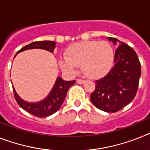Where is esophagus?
Segmentation results:
<instances>
[{"label": "esophagus", "mask_w": 150, "mask_h": 150, "mask_svg": "<svg viewBox=\"0 0 150 150\" xmlns=\"http://www.w3.org/2000/svg\"><path fill=\"white\" fill-rule=\"evenodd\" d=\"M76 81H77V83H79V84H83V83L85 82V80H83V79H78L77 80H76Z\"/></svg>", "instance_id": "1"}]
</instances>
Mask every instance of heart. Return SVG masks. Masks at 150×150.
Returning a JSON list of instances; mask_svg holds the SVG:
<instances>
[{"mask_svg": "<svg viewBox=\"0 0 150 150\" xmlns=\"http://www.w3.org/2000/svg\"><path fill=\"white\" fill-rule=\"evenodd\" d=\"M114 62V50L107 41H85L71 45L65 52V58L59 60L60 67L69 73H75L79 65L91 79L105 75Z\"/></svg>", "mask_w": 150, "mask_h": 150, "instance_id": "heart-1", "label": "heart"}]
</instances>
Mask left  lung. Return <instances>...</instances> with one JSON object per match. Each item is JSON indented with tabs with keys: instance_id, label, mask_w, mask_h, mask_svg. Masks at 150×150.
I'll return each instance as SVG.
<instances>
[{
	"instance_id": "obj_1",
	"label": "left lung",
	"mask_w": 150,
	"mask_h": 150,
	"mask_svg": "<svg viewBox=\"0 0 150 150\" xmlns=\"http://www.w3.org/2000/svg\"><path fill=\"white\" fill-rule=\"evenodd\" d=\"M117 46L114 63L104 78L96 80L90 99L94 106L105 112H117L135 98L141 75V65L136 52L117 39L108 37Z\"/></svg>"
}]
</instances>
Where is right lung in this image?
<instances>
[{
    "mask_svg": "<svg viewBox=\"0 0 150 150\" xmlns=\"http://www.w3.org/2000/svg\"><path fill=\"white\" fill-rule=\"evenodd\" d=\"M56 42L54 41H47V40L33 42L23 47L17 52V53L32 49H42L53 52L54 49L56 48ZM17 54L15 55V56H17ZM75 83V80L64 81L61 77H58L49 95L44 100L36 103L26 102L23 100L16 92L13 85L12 87H13L15 100L19 104V106L26 112H28L29 114L36 116L37 117L42 118L53 114L59 109L66 97L69 88Z\"/></svg>",
    "mask_w": 150,
    "mask_h": 150,
    "instance_id": "1",
    "label": "right lung"
}]
</instances>
